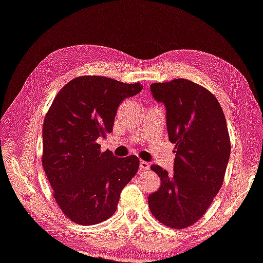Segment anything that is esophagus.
Returning a JSON list of instances; mask_svg holds the SVG:
<instances>
[{
  "mask_svg": "<svg viewBox=\"0 0 263 263\" xmlns=\"http://www.w3.org/2000/svg\"><path fill=\"white\" fill-rule=\"evenodd\" d=\"M139 167L140 170H148L149 168V162L147 161H144V160H140L139 161Z\"/></svg>",
  "mask_w": 263,
  "mask_h": 263,
  "instance_id": "1",
  "label": "esophagus"
}]
</instances>
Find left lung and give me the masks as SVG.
Returning <instances> with one entry per match:
<instances>
[{"mask_svg": "<svg viewBox=\"0 0 263 263\" xmlns=\"http://www.w3.org/2000/svg\"><path fill=\"white\" fill-rule=\"evenodd\" d=\"M151 93L165 105L176 158L172 173L151 166L161 185L148 195V207L165 226L186 228L206 213L222 186L231 156L226 118L210 91L184 78L153 83Z\"/></svg>", "mask_w": 263, "mask_h": 263, "instance_id": "left-lung-1", "label": "left lung"}]
</instances>
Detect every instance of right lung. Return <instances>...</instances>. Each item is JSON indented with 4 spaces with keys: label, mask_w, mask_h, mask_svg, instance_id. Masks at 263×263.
I'll use <instances>...</instances> for the list:
<instances>
[{
    "label": "right lung",
    "mask_w": 263,
    "mask_h": 263,
    "mask_svg": "<svg viewBox=\"0 0 263 263\" xmlns=\"http://www.w3.org/2000/svg\"><path fill=\"white\" fill-rule=\"evenodd\" d=\"M143 90L112 78L83 76L70 81L53 99L43 124L44 172L63 213L78 224L109 219L120 192L136 176V156L101 152L99 138L112 132L119 104Z\"/></svg>",
    "instance_id": "1"
}]
</instances>
